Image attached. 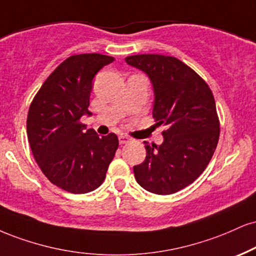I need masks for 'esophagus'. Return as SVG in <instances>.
<instances>
[{
	"instance_id": "obj_1",
	"label": "esophagus",
	"mask_w": 256,
	"mask_h": 256,
	"mask_svg": "<svg viewBox=\"0 0 256 256\" xmlns=\"http://www.w3.org/2000/svg\"><path fill=\"white\" fill-rule=\"evenodd\" d=\"M131 142V138L128 137V136H124V134H122V136H119V143L120 144H128Z\"/></svg>"
}]
</instances>
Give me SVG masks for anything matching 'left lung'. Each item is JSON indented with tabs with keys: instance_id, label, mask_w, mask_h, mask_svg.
Here are the masks:
<instances>
[{
	"instance_id": "left-lung-1",
	"label": "left lung",
	"mask_w": 256,
	"mask_h": 256,
	"mask_svg": "<svg viewBox=\"0 0 256 256\" xmlns=\"http://www.w3.org/2000/svg\"><path fill=\"white\" fill-rule=\"evenodd\" d=\"M126 63L152 83V116L162 132L161 146L146 143V156L134 166L137 182L155 194H172L196 180L216 150L220 119L210 87L180 60L163 54H136Z\"/></svg>"
}]
</instances>
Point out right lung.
Returning <instances> with one entry per match:
<instances>
[{
	"label": "right lung",
	"mask_w": 256,
	"mask_h": 256,
	"mask_svg": "<svg viewBox=\"0 0 256 256\" xmlns=\"http://www.w3.org/2000/svg\"><path fill=\"white\" fill-rule=\"evenodd\" d=\"M113 60L100 54L70 56L46 78L30 106L27 137L33 156L45 176L66 192L96 190L118 149L116 134L98 137L80 122L92 114L94 76Z\"/></svg>",
	"instance_id": "1"
}]
</instances>
